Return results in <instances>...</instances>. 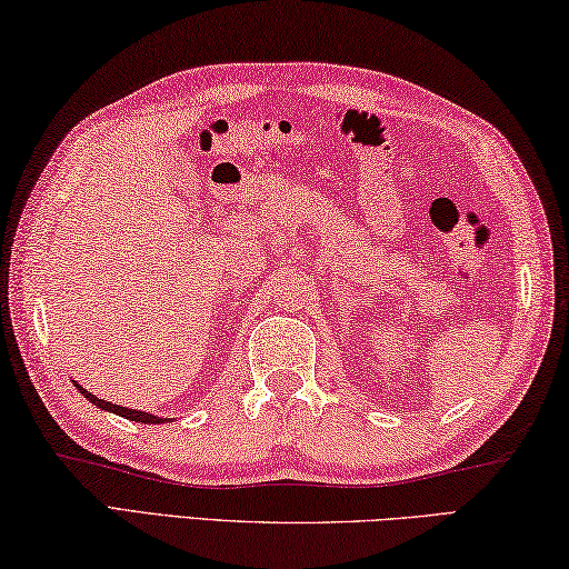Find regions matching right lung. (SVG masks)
<instances>
[{"mask_svg": "<svg viewBox=\"0 0 569 569\" xmlns=\"http://www.w3.org/2000/svg\"><path fill=\"white\" fill-rule=\"evenodd\" d=\"M74 387L79 392H82L89 402L92 405H97V407H102V410H107V412H114V415H122L124 420H134V422H144V425H154V422H164L162 417H154V415H147V412H139V410H127V407H119V405H112V402H107V400H99V397H94L92 392H87L82 385H77L74 382Z\"/></svg>", "mask_w": 569, "mask_h": 569, "instance_id": "obj_1", "label": "right lung"}]
</instances>
